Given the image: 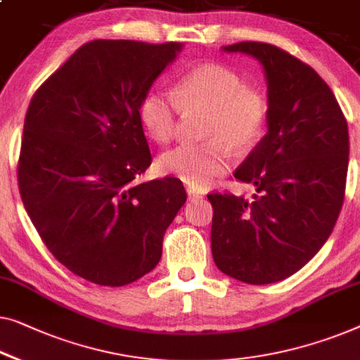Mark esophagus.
<instances>
[{
    "mask_svg": "<svg viewBox=\"0 0 360 360\" xmlns=\"http://www.w3.org/2000/svg\"><path fill=\"white\" fill-rule=\"evenodd\" d=\"M186 195H188V200H191V201L201 200V198H202V193H200L195 188H186Z\"/></svg>",
    "mask_w": 360,
    "mask_h": 360,
    "instance_id": "34e87169",
    "label": "esophagus"
}]
</instances>
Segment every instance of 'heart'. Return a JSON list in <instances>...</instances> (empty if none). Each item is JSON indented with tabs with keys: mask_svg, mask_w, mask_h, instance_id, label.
I'll return each mask as SVG.
<instances>
[{
	"mask_svg": "<svg viewBox=\"0 0 360 360\" xmlns=\"http://www.w3.org/2000/svg\"><path fill=\"white\" fill-rule=\"evenodd\" d=\"M207 112L200 144H180L159 159L164 174L184 184L205 188L232 164V149L253 148L264 131L268 101L247 87L231 68L210 63L193 68L176 82L175 97L150 91L139 103V120L150 138L169 143L179 127V112Z\"/></svg>",
	"mask_w": 360,
	"mask_h": 360,
	"instance_id": "b5f03b06",
	"label": "heart"
}]
</instances>
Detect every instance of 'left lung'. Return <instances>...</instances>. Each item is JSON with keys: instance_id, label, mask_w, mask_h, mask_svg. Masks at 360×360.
<instances>
[{"instance_id": "1", "label": "left lung", "mask_w": 360, "mask_h": 360, "mask_svg": "<svg viewBox=\"0 0 360 360\" xmlns=\"http://www.w3.org/2000/svg\"><path fill=\"white\" fill-rule=\"evenodd\" d=\"M222 50L263 66L268 131L233 174L257 188L252 200L207 195L212 258L242 283H278L305 266L331 236L345 201L347 123L319 72L288 51L262 41Z\"/></svg>"}]
</instances>
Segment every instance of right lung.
Returning <instances> with one entry per match:
<instances>
[{"label":"right lung","instance_id":"add662e5","mask_svg":"<svg viewBox=\"0 0 360 360\" xmlns=\"http://www.w3.org/2000/svg\"><path fill=\"white\" fill-rule=\"evenodd\" d=\"M184 44L92 40L34 94L18 180L25 211L61 264L118 288L155 268L186 201L175 176L138 181L150 165L139 103Z\"/></svg>","mask_w":360,"mask_h":360}]
</instances>
